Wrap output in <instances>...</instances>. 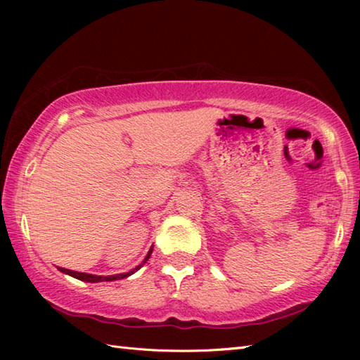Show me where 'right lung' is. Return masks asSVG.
<instances>
[{"label": "right lung", "instance_id": "obj_1", "mask_svg": "<svg viewBox=\"0 0 360 360\" xmlns=\"http://www.w3.org/2000/svg\"><path fill=\"white\" fill-rule=\"evenodd\" d=\"M150 255H151V249H150V252L147 254V257H145V259L142 262V264H139L137 267H134L133 271H129V272H127V274L110 275V277H102V275H93V274H85V272H75V271L65 269V267H58V269L62 271V272H65V274H68V275H71V277H74V278H79V280H82V281H89V283H98V281H114V280L127 278V277H129V275H131V274H134L136 271H139L141 267L143 266V263L147 262V259L150 258Z\"/></svg>", "mask_w": 360, "mask_h": 360}]
</instances>
